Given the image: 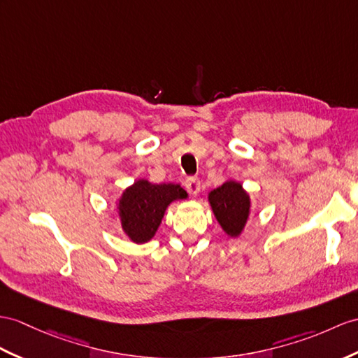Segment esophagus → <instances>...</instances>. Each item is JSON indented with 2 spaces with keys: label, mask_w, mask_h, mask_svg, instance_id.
Listing matches in <instances>:
<instances>
[{
  "label": "esophagus",
  "mask_w": 358,
  "mask_h": 358,
  "mask_svg": "<svg viewBox=\"0 0 358 358\" xmlns=\"http://www.w3.org/2000/svg\"><path fill=\"white\" fill-rule=\"evenodd\" d=\"M185 188H187V191H188V193H189L191 196L199 194V191H200V180H199L197 178H188L187 182H185Z\"/></svg>",
  "instance_id": "obj_1"
}]
</instances>
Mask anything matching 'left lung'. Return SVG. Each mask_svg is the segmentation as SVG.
Wrapping results in <instances>:
<instances>
[{
    "instance_id": "1",
    "label": "left lung",
    "mask_w": 358,
    "mask_h": 358,
    "mask_svg": "<svg viewBox=\"0 0 358 358\" xmlns=\"http://www.w3.org/2000/svg\"><path fill=\"white\" fill-rule=\"evenodd\" d=\"M208 202L223 232L237 238L245 231L252 213V200L240 182L229 179L208 193Z\"/></svg>"
}]
</instances>
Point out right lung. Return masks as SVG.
<instances>
[{"label":"right lung","mask_w":358,"mask_h":358,"mask_svg":"<svg viewBox=\"0 0 358 358\" xmlns=\"http://www.w3.org/2000/svg\"><path fill=\"white\" fill-rule=\"evenodd\" d=\"M188 194L179 184H152L138 179L117 199V217L130 241L144 245L158 232L167 208Z\"/></svg>","instance_id":"right-lung-1"}]
</instances>
